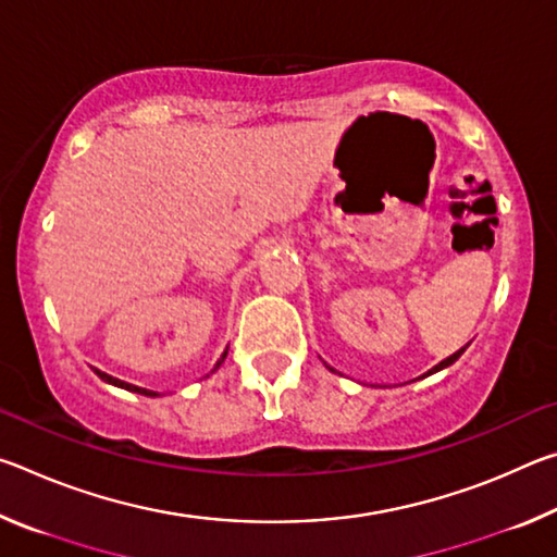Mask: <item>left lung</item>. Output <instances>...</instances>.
Listing matches in <instances>:
<instances>
[{"label": "left lung", "instance_id": "8db88e82", "mask_svg": "<svg viewBox=\"0 0 557 557\" xmlns=\"http://www.w3.org/2000/svg\"><path fill=\"white\" fill-rule=\"evenodd\" d=\"M461 354H465V348H459V351H457V354H451V356H447V358H445V361H440V363L435 366V369H430V371H428V375H432V373H437V371H442V369H447V366H451V363H455V361H457V358H459ZM329 371H334V369H332V366H329Z\"/></svg>", "mask_w": 557, "mask_h": 557}]
</instances>
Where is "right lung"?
Listing matches in <instances>:
<instances>
[{
	"instance_id": "1",
	"label": "right lung",
	"mask_w": 557,
	"mask_h": 557,
	"mask_svg": "<svg viewBox=\"0 0 557 557\" xmlns=\"http://www.w3.org/2000/svg\"><path fill=\"white\" fill-rule=\"evenodd\" d=\"M225 356H228V348H225L223 351V356L219 358V363L213 366V371H219V366L225 361ZM211 371V373H213ZM102 381L106 383H110V385H117V388H125V391H132V393H139V395H147V398H157L159 393H154V391H147V388H139V385H132V383H125V381H120V379H112V375H108V373H102V371H96Z\"/></svg>"
}]
</instances>
